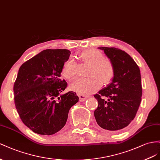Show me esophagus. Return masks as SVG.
Here are the masks:
<instances>
[{
  "mask_svg": "<svg viewBox=\"0 0 160 160\" xmlns=\"http://www.w3.org/2000/svg\"><path fill=\"white\" fill-rule=\"evenodd\" d=\"M88 97L87 96H86L85 94H79V98H80V101H84V100H86V99H87Z\"/></svg>",
  "mask_w": 160,
  "mask_h": 160,
  "instance_id": "34e87169",
  "label": "esophagus"
}]
</instances>
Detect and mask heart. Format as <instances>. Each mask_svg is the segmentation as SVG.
<instances>
[{"instance_id": "heart-1", "label": "heart", "mask_w": 160, "mask_h": 160, "mask_svg": "<svg viewBox=\"0 0 160 160\" xmlns=\"http://www.w3.org/2000/svg\"><path fill=\"white\" fill-rule=\"evenodd\" d=\"M84 62L90 64L86 78H77L70 84V88L82 94L92 92L102 86L110 83L112 80L115 70L112 63L107 59H103L102 55L98 50L89 49L79 54ZM77 63L74 59L70 58L63 63L62 74L66 78L72 80L77 75Z\"/></svg>"}]
</instances>
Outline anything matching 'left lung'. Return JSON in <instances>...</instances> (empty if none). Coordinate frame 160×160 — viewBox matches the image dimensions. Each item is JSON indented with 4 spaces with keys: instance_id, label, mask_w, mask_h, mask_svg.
Listing matches in <instances>:
<instances>
[{
    "instance_id": "left-lung-1",
    "label": "left lung",
    "mask_w": 160,
    "mask_h": 160,
    "mask_svg": "<svg viewBox=\"0 0 160 160\" xmlns=\"http://www.w3.org/2000/svg\"><path fill=\"white\" fill-rule=\"evenodd\" d=\"M98 49L104 51L112 63L115 74L111 82L94 96L98 103L94 117L101 128L120 131L134 119L140 105L142 96L140 70L133 59L121 49Z\"/></svg>"
}]
</instances>
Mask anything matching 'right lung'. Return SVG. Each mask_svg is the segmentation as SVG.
I'll return each instance as SVG.
<instances>
[{
    "label": "right lung",
    "mask_w": 160,
    "mask_h": 160,
    "mask_svg": "<svg viewBox=\"0 0 160 160\" xmlns=\"http://www.w3.org/2000/svg\"><path fill=\"white\" fill-rule=\"evenodd\" d=\"M68 49H45L20 67L13 87L15 104L22 122L34 133L50 135L66 125L70 108L78 102L74 92L62 94L61 78Z\"/></svg>",
    "instance_id": "1"
}]
</instances>
